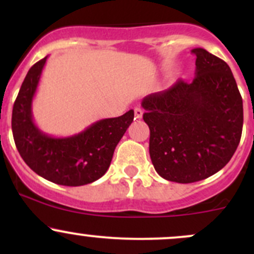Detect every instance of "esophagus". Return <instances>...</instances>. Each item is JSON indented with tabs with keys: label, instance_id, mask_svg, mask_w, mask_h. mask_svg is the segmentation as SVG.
I'll return each mask as SVG.
<instances>
[{
	"label": "esophagus",
	"instance_id": "obj_1",
	"mask_svg": "<svg viewBox=\"0 0 254 254\" xmlns=\"http://www.w3.org/2000/svg\"><path fill=\"white\" fill-rule=\"evenodd\" d=\"M142 114L143 111L141 108H135V118H136V119H141Z\"/></svg>",
	"mask_w": 254,
	"mask_h": 254
}]
</instances>
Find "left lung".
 Returning <instances> with one entry per match:
<instances>
[{
	"mask_svg": "<svg viewBox=\"0 0 254 254\" xmlns=\"http://www.w3.org/2000/svg\"><path fill=\"white\" fill-rule=\"evenodd\" d=\"M191 53L196 56L191 83L178 79L141 102L153 167L177 183L203 181L224 168L243 127L242 97L231 68L205 49Z\"/></svg>",
	"mask_w": 254,
	"mask_h": 254,
	"instance_id": "obj_1",
	"label": "left lung"
}]
</instances>
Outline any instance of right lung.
Instances as JSON below:
<instances>
[{"label": "right lung", "mask_w": 254, "mask_h": 254, "mask_svg": "<svg viewBox=\"0 0 254 254\" xmlns=\"http://www.w3.org/2000/svg\"><path fill=\"white\" fill-rule=\"evenodd\" d=\"M47 58L30 67L12 112V132L23 161L43 178L60 186L78 187L101 178L109 168L118 142L134 120V111L102 119L82 132L53 137L33 122L32 102Z\"/></svg>", "instance_id": "1"}]
</instances>
